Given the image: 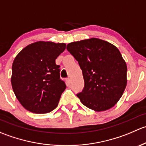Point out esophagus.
I'll list each match as a JSON object with an SVG mask.
<instances>
[{
  "label": "esophagus",
  "instance_id": "obj_1",
  "mask_svg": "<svg viewBox=\"0 0 146 146\" xmlns=\"http://www.w3.org/2000/svg\"><path fill=\"white\" fill-rule=\"evenodd\" d=\"M66 83L68 84V85H70V78H66Z\"/></svg>",
  "mask_w": 146,
  "mask_h": 146
}]
</instances>
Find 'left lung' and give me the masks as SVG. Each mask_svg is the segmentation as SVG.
<instances>
[{"label":"left lung","mask_w":146,"mask_h":146,"mask_svg":"<svg viewBox=\"0 0 146 146\" xmlns=\"http://www.w3.org/2000/svg\"><path fill=\"white\" fill-rule=\"evenodd\" d=\"M66 48L82 72L85 85L77 95L82 104L95 111L114 107L127 85V66L118 48L98 38L71 42Z\"/></svg>","instance_id":"obj_1"}]
</instances>
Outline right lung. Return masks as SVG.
Returning <instances> with one entry per match:
<instances>
[{
    "mask_svg": "<svg viewBox=\"0 0 146 146\" xmlns=\"http://www.w3.org/2000/svg\"><path fill=\"white\" fill-rule=\"evenodd\" d=\"M64 43L39 41L27 45L16 56L12 66L11 84L23 107L35 114H45L58 106L66 89L60 79L57 57Z\"/></svg>",
    "mask_w": 146,
    "mask_h": 146,
    "instance_id": "right-lung-1",
    "label": "right lung"
}]
</instances>
